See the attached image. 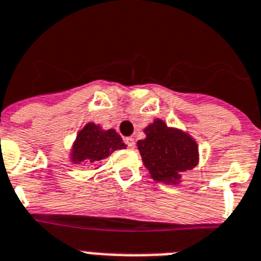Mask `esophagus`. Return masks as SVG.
I'll return each instance as SVG.
<instances>
[{"mask_svg":"<svg viewBox=\"0 0 261 261\" xmlns=\"http://www.w3.org/2000/svg\"><path fill=\"white\" fill-rule=\"evenodd\" d=\"M124 143L127 144V147L128 148H135V139L133 137H127L124 139Z\"/></svg>","mask_w":261,"mask_h":261,"instance_id":"34e87169","label":"esophagus"}]
</instances>
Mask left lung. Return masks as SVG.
I'll return each mask as SVG.
<instances>
[{
	"label": "left lung",
	"instance_id": "1",
	"mask_svg": "<svg viewBox=\"0 0 261 261\" xmlns=\"http://www.w3.org/2000/svg\"><path fill=\"white\" fill-rule=\"evenodd\" d=\"M143 131L146 138L138 141L137 146L154 180L179 185L181 174L198 166V144L190 134L168 127L162 119H155Z\"/></svg>",
	"mask_w": 261,
	"mask_h": 261
}]
</instances>
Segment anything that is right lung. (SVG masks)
<instances>
[{
  "mask_svg": "<svg viewBox=\"0 0 261 261\" xmlns=\"http://www.w3.org/2000/svg\"><path fill=\"white\" fill-rule=\"evenodd\" d=\"M123 148L126 144L114 128L103 130L99 124L89 122L76 134L70 150V161L74 164H99L115 150Z\"/></svg>",
  "mask_w": 261,
  "mask_h": 261,
  "instance_id": "obj_1",
  "label": "right lung"
}]
</instances>
